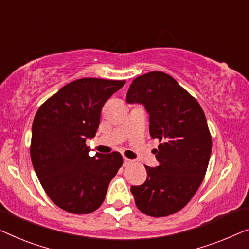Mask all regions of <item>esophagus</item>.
I'll use <instances>...</instances> for the list:
<instances>
[{
  "instance_id": "obj_1",
  "label": "esophagus",
  "mask_w": 249,
  "mask_h": 249,
  "mask_svg": "<svg viewBox=\"0 0 249 249\" xmlns=\"http://www.w3.org/2000/svg\"><path fill=\"white\" fill-rule=\"evenodd\" d=\"M133 161L132 160H129V159H127V158H124V166H127L128 164H131Z\"/></svg>"
}]
</instances>
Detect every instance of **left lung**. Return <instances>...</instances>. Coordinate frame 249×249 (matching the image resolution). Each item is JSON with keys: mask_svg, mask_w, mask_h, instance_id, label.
<instances>
[{"mask_svg": "<svg viewBox=\"0 0 249 249\" xmlns=\"http://www.w3.org/2000/svg\"><path fill=\"white\" fill-rule=\"evenodd\" d=\"M128 104H142L150 115V134L162 142L155 150L159 165H145L147 178L131 192L143 213L165 217L190 201L201 184L211 154L205 113L195 97L162 71L133 80Z\"/></svg>", "mask_w": 249, "mask_h": 249, "instance_id": "8db88e82", "label": "left lung"}]
</instances>
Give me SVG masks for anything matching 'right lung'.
Here are the masks:
<instances>
[{
  "mask_svg": "<svg viewBox=\"0 0 249 249\" xmlns=\"http://www.w3.org/2000/svg\"><path fill=\"white\" fill-rule=\"evenodd\" d=\"M124 84L81 78L51 96L36 114L30 147L33 169L53 202L68 213L98 209L123 164L118 152L90 157L86 140L96 134L104 104Z\"/></svg>",
  "mask_w": 249,
  "mask_h": 249,
  "instance_id": "obj_1",
  "label": "right lung"
}]
</instances>
